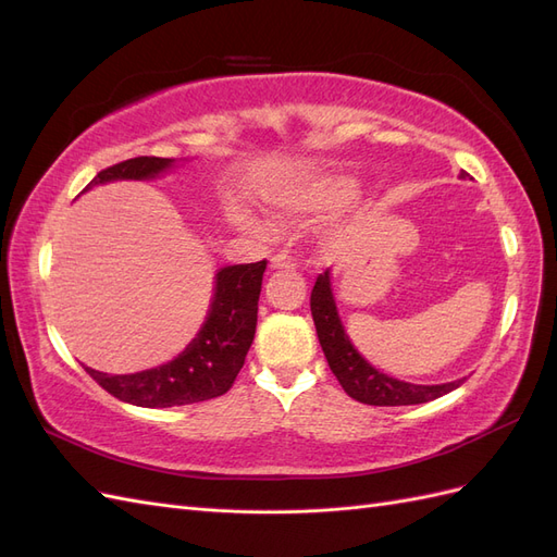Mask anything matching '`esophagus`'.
I'll list each match as a JSON object with an SVG mask.
<instances>
[{
    "instance_id": "1",
    "label": "esophagus",
    "mask_w": 557,
    "mask_h": 557,
    "mask_svg": "<svg viewBox=\"0 0 557 557\" xmlns=\"http://www.w3.org/2000/svg\"><path fill=\"white\" fill-rule=\"evenodd\" d=\"M269 267H272V269H285V272H295L297 262L290 256H285V252H278V256H274L272 260H269Z\"/></svg>"
}]
</instances>
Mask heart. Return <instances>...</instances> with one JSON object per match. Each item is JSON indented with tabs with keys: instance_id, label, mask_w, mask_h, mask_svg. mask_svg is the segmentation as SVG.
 Instances as JSON below:
<instances>
[{
	"instance_id": "b5f03b06",
	"label": "heart",
	"mask_w": 557,
	"mask_h": 557,
	"mask_svg": "<svg viewBox=\"0 0 557 557\" xmlns=\"http://www.w3.org/2000/svg\"><path fill=\"white\" fill-rule=\"evenodd\" d=\"M356 195H358V188L352 181L344 176H325L318 181L293 185V188L283 190L269 199V205H272L274 213L285 218V221L309 223V221H318V218L323 215L346 209L350 201L356 199ZM244 225L256 232H264V225L252 221V218H246Z\"/></svg>"
}]
</instances>
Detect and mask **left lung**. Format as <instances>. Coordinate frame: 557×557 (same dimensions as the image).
<instances>
[{"label":"left lung","instance_id":"left-lung-1","mask_svg":"<svg viewBox=\"0 0 557 557\" xmlns=\"http://www.w3.org/2000/svg\"><path fill=\"white\" fill-rule=\"evenodd\" d=\"M469 176L467 172L460 174ZM311 315L318 332V342L323 346L327 364L336 381L342 383L348 397L372 407H407V404H425L442 397L455 387H460L465 379L442 383V385H416L397 381L369 364L360 352L352 348L348 334L336 313V305L330 288V272L320 274L311 290Z\"/></svg>","mask_w":557,"mask_h":557}]
</instances>
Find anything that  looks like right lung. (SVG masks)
<instances>
[{"mask_svg":"<svg viewBox=\"0 0 557 557\" xmlns=\"http://www.w3.org/2000/svg\"><path fill=\"white\" fill-rule=\"evenodd\" d=\"M172 164L174 160L170 158H132L107 166L88 183V188L123 178H156ZM264 269L267 260H260L223 267L215 274V293L205 325L172 362L121 376L95 372L90 367H86V372L109 395L148 409L181 407V404L225 395L244 367L246 352L252 344V336H256Z\"/></svg>","mask_w":557,"mask_h":557,"instance_id":"right-lung-1","label":"right lung"}]
</instances>
